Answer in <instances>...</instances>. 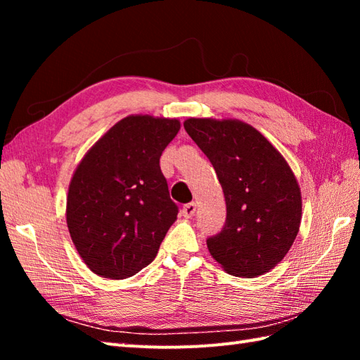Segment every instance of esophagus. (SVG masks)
I'll list each match as a JSON object with an SVG mask.
<instances>
[{
	"label": "esophagus",
	"mask_w": 360,
	"mask_h": 360,
	"mask_svg": "<svg viewBox=\"0 0 360 360\" xmlns=\"http://www.w3.org/2000/svg\"><path fill=\"white\" fill-rule=\"evenodd\" d=\"M195 212H196V204L195 202H188V204L184 205V207H182V217L192 218L195 215Z\"/></svg>",
	"instance_id": "34e87169"
}]
</instances>
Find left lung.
<instances>
[{"label":"left lung","mask_w":360,"mask_h":360,"mask_svg":"<svg viewBox=\"0 0 360 360\" xmlns=\"http://www.w3.org/2000/svg\"><path fill=\"white\" fill-rule=\"evenodd\" d=\"M184 128L215 168L226 198V223L207 238L212 257L236 277L271 271L300 227L302 195L292 170L244 122L187 119Z\"/></svg>","instance_id":"left-lung-1"}]
</instances>
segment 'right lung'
Instances as JSON below:
<instances>
[{
	"label": "right lung",
	"instance_id": "add662e5",
	"mask_svg": "<svg viewBox=\"0 0 360 360\" xmlns=\"http://www.w3.org/2000/svg\"><path fill=\"white\" fill-rule=\"evenodd\" d=\"M176 119L128 116L98 139L75 170L66 221L91 271L122 280L148 266L178 217L159 159Z\"/></svg>",
	"mask_w": 360,
	"mask_h": 360
}]
</instances>
